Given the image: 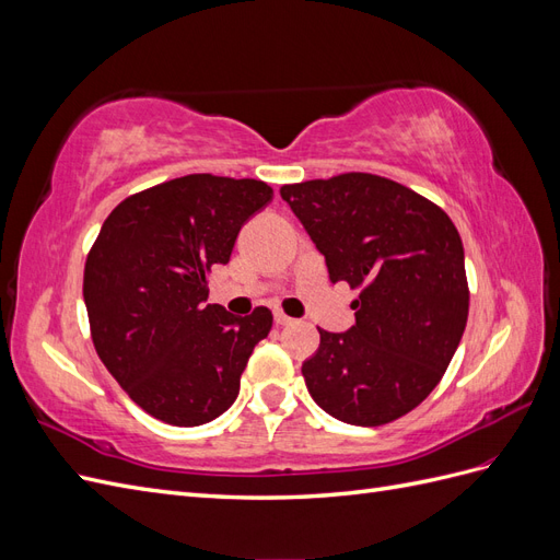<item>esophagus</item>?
Here are the masks:
<instances>
[{
    "instance_id": "1",
    "label": "esophagus",
    "mask_w": 560,
    "mask_h": 560,
    "mask_svg": "<svg viewBox=\"0 0 560 560\" xmlns=\"http://www.w3.org/2000/svg\"><path fill=\"white\" fill-rule=\"evenodd\" d=\"M292 322H294V319H292L290 315H284L282 311H276V325H278V327H284V325H292Z\"/></svg>"
}]
</instances>
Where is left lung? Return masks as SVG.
<instances>
[{
  "instance_id": "1",
  "label": "left lung",
  "mask_w": 560,
  "mask_h": 560,
  "mask_svg": "<svg viewBox=\"0 0 560 560\" xmlns=\"http://www.w3.org/2000/svg\"><path fill=\"white\" fill-rule=\"evenodd\" d=\"M280 196L325 254L329 280L360 290L348 331L317 329L319 348L301 366L311 397L360 428L413 411L467 325L460 233L432 200L369 173L284 184Z\"/></svg>"
}]
</instances>
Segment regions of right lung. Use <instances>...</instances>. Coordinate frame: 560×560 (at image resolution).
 I'll return each mask as SVG.
<instances>
[{
	"label": "right lung",
	"instance_id": "right-lung-1",
	"mask_svg": "<svg viewBox=\"0 0 560 560\" xmlns=\"http://www.w3.org/2000/svg\"><path fill=\"white\" fill-rule=\"evenodd\" d=\"M273 189L259 179L186 175L112 210L83 268L91 338L128 397L167 425L196 428L238 397L268 308L235 317L208 301L247 219Z\"/></svg>",
	"mask_w": 560,
	"mask_h": 560
}]
</instances>
